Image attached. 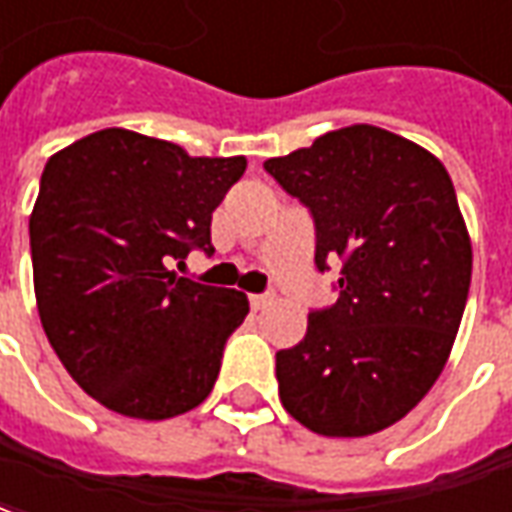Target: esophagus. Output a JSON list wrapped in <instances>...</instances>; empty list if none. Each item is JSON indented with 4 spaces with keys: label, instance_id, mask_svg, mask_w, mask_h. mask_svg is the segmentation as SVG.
<instances>
[{
    "label": "esophagus",
    "instance_id": "esophagus-1",
    "mask_svg": "<svg viewBox=\"0 0 512 512\" xmlns=\"http://www.w3.org/2000/svg\"><path fill=\"white\" fill-rule=\"evenodd\" d=\"M270 300H273V292H264V295H250V308H253V311H259V308L267 306Z\"/></svg>",
    "mask_w": 512,
    "mask_h": 512
}]
</instances>
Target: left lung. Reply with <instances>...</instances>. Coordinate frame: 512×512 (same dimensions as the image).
Listing matches in <instances>:
<instances>
[{"instance_id": "left-lung-1", "label": "left lung", "mask_w": 512, "mask_h": 512, "mask_svg": "<svg viewBox=\"0 0 512 512\" xmlns=\"http://www.w3.org/2000/svg\"><path fill=\"white\" fill-rule=\"evenodd\" d=\"M264 170L314 220V264L342 262L336 303L275 353L289 416L331 438L400 422L436 383L471 284V242L447 168L369 123L317 137Z\"/></svg>"}]
</instances>
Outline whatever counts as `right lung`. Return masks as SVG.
<instances>
[{
  "mask_svg": "<svg viewBox=\"0 0 512 512\" xmlns=\"http://www.w3.org/2000/svg\"><path fill=\"white\" fill-rule=\"evenodd\" d=\"M245 165L129 129L93 132L46 162L30 217L38 314L68 375L104 408L157 422L209 397L248 297L170 264L215 253L212 212Z\"/></svg>",
  "mask_w": 512,
  "mask_h": 512,
  "instance_id": "add662e5",
  "label": "right lung"
}]
</instances>
